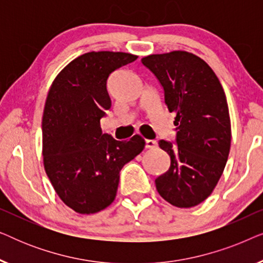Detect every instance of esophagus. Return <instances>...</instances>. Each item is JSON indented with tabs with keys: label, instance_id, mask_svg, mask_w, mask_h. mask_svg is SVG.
Returning a JSON list of instances; mask_svg holds the SVG:
<instances>
[{
	"label": "esophagus",
	"instance_id": "1",
	"mask_svg": "<svg viewBox=\"0 0 263 263\" xmlns=\"http://www.w3.org/2000/svg\"><path fill=\"white\" fill-rule=\"evenodd\" d=\"M145 143H146V148H151V149L156 148L157 145H158L156 140H146Z\"/></svg>",
	"mask_w": 263,
	"mask_h": 263
}]
</instances>
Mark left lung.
Listing matches in <instances>:
<instances>
[{
  "instance_id": "obj_1",
  "label": "left lung",
  "mask_w": 263,
  "mask_h": 263,
  "mask_svg": "<svg viewBox=\"0 0 263 263\" xmlns=\"http://www.w3.org/2000/svg\"><path fill=\"white\" fill-rule=\"evenodd\" d=\"M141 62L156 75L168 111L176 114V145L159 141L171 165L156 179L157 190L176 207H194L213 192L229 158L231 121L225 92L212 68L194 53L149 55Z\"/></svg>"
}]
</instances>
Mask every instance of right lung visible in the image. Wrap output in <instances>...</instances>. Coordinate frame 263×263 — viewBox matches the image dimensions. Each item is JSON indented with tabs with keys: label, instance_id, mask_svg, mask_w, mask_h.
Listing matches in <instances>:
<instances>
[{
	"label": "right lung",
	"instance_id": "1",
	"mask_svg": "<svg viewBox=\"0 0 263 263\" xmlns=\"http://www.w3.org/2000/svg\"><path fill=\"white\" fill-rule=\"evenodd\" d=\"M136 59L127 52L84 53L60 71L46 97L45 172L60 199L80 214L97 213L114 202L120 171L145 147L140 135L117 141L100 128L111 107L107 78Z\"/></svg>",
	"mask_w": 263,
	"mask_h": 263
}]
</instances>
